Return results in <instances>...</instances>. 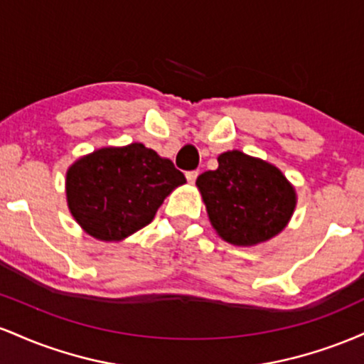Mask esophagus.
<instances>
[{"instance_id":"obj_1","label":"esophagus","mask_w":364,"mask_h":364,"mask_svg":"<svg viewBox=\"0 0 364 364\" xmlns=\"http://www.w3.org/2000/svg\"><path fill=\"white\" fill-rule=\"evenodd\" d=\"M196 178H198V171H188V173H186L188 183H195Z\"/></svg>"}]
</instances>
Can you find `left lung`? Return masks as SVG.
I'll return each mask as SVG.
<instances>
[{
    "instance_id": "1",
    "label": "left lung",
    "mask_w": 364,
    "mask_h": 364,
    "mask_svg": "<svg viewBox=\"0 0 364 364\" xmlns=\"http://www.w3.org/2000/svg\"><path fill=\"white\" fill-rule=\"evenodd\" d=\"M219 168L196 178L210 223L232 245H257L281 232L291 219L296 195L269 162L240 152L220 154Z\"/></svg>"
}]
</instances>
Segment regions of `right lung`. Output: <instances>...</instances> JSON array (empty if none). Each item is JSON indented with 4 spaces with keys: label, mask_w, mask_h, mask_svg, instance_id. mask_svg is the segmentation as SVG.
Listing matches in <instances>:
<instances>
[{
    "label": "right lung",
    "mask_w": 364,
    "mask_h": 364,
    "mask_svg": "<svg viewBox=\"0 0 364 364\" xmlns=\"http://www.w3.org/2000/svg\"><path fill=\"white\" fill-rule=\"evenodd\" d=\"M185 174L141 144L101 149L66 174L68 207L90 236L118 241L150 224Z\"/></svg>",
    "instance_id": "add662e5"
}]
</instances>
